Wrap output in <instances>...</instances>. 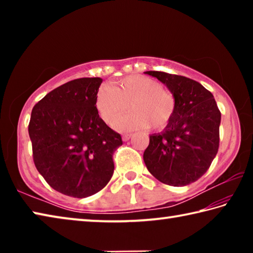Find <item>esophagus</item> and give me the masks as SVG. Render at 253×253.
I'll return each mask as SVG.
<instances>
[{
  "instance_id": "obj_1",
  "label": "esophagus",
  "mask_w": 253,
  "mask_h": 253,
  "mask_svg": "<svg viewBox=\"0 0 253 253\" xmlns=\"http://www.w3.org/2000/svg\"><path fill=\"white\" fill-rule=\"evenodd\" d=\"M130 138H131V135H129V134H126V135L123 136V140H124V142H127V140H129Z\"/></svg>"
}]
</instances>
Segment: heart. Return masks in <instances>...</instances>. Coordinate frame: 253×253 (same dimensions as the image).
Instances as JSON below:
<instances>
[{
  "instance_id": "obj_1",
  "label": "heart",
  "mask_w": 253,
  "mask_h": 253,
  "mask_svg": "<svg viewBox=\"0 0 253 253\" xmlns=\"http://www.w3.org/2000/svg\"><path fill=\"white\" fill-rule=\"evenodd\" d=\"M95 104L102 121L110 126L116 125L129 105L131 113L118 123L123 131L148 127L162 130L173 121L176 110L172 92L156 79L140 75L125 77L113 88L101 87Z\"/></svg>"
}]
</instances>
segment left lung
I'll return each mask as SVG.
<instances>
[{"label": "left lung", "instance_id": "obj_1", "mask_svg": "<svg viewBox=\"0 0 253 253\" xmlns=\"http://www.w3.org/2000/svg\"><path fill=\"white\" fill-rule=\"evenodd\" d=\"M164 84L176 100L173 121L149 136L144 152L147 169L158 181L184 186L202 176L219 149L221 113L215 99L198 81L162 71H146Z\"/></svg>", "mask_w": 253, "mask_h": 253}]
</instances>
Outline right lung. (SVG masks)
Masks as SVG:
<instances>
[{
	"label": "right lung",
	"mask_w": 253,
	"mask_h": 253,
	"mask_svg": "<svg viewBox=\"0 0 253 253\" xmlns=\"http://www.w3.org/2000/svg\"><path fill=\"white\" fill-rule=\"evenodd\" d=\"M101 78L60 85L33 107L29 124L33 161L49 185L72 198L102 190L114 173L113 154L122 137L96 108Z\"/></svg>",
	"instance_id": "right-lung-1"
}]
</instances>
